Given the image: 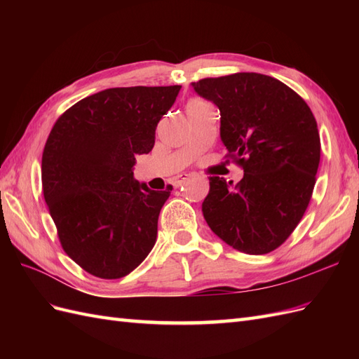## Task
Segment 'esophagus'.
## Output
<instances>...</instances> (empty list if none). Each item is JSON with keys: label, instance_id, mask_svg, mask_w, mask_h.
Masks as SVG:
<instances>
[{"label": "esophagus", "instance_id": "1", "mask_svg": "<svg viewBox=\"0 0 359 359\" xmlns=\"http://www.w3.org/2000/svg\"><path fill=\"white\" fill-rule=\"evenodd\" d=\"M190 178H191V175H187V173H184V175H180V177H178V180L175 181V187H181V186H184V184H186Z\"/></svg>", "mask_w": 359, "mask_h": 359}]
</instances>
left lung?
Wrapping results in <instances>:
<instances>
[{"instance_id":"8db88e82","label":"left lung","mask_w":359,"mask_h":359,"mask_svg":"<svg viewBox=\"0 0 359 359\" xmlns=\"http://www.w3.org/2000/svg\"><path fill=\"white\" fill-rule=\"evenodd\" d=\"M191 86L219 107L222 142L244 169L235 186L210 177L205 220L238 252H273L311 199L320 161L316 119L295 91L260 73L206 78Z\"/></svg>"}]
</instances>
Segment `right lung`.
Here are the masks:
<instances>
[{
  "label": "right lung",
  "mask_w": 359,
  "mask_h": 359,
  "mask_svg": "<svg viewBox=\"0 0 359 359\" xmlns=\"http://www.w3.org/2000/svg\"><path fill=\"white\" fill-rule=\"evenodd\" d=\"M181 90L128 86L88 95L52 127L41 157L43 194L61 245L100 278H121L144 262L157 240L156 191L133 178L136 156L148 154L156 127Z\"/></svg>",
  "instance_id": "obj_1"
}]
</instances>
